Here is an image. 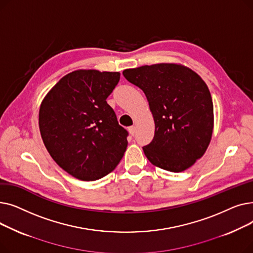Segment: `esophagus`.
Returning a JSON list of instances; mask_svg holds the SVG:
<instances>
[{"label":"esophagus","instance_id":"esophagus-1","mask_svg":"<svg viewBox=\"0 0 253 253\" xmlns=\"http://www.w3.org/2000/svg\"><path fill=\"white\" fill-rule=\"evenodd\" d=\"M128 130H129V132H130V134L133 136L134 134H135V131H136V127L135 126H130L129 128H128Z\"/></svg>","mask_w":253,"mask_h":253}]
</instances>
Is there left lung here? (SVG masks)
Returning <instances> with one entry per match:
<instances>
[{"label": "left lung", "instance_id": "1", "mask_svg": "<svg viewBox=\"0 0 253 253\" xmlns=\"http://www.w3.org/2000/svg\"><path fill=\"white\" fill-rule=\"evenodd\" d=\"M123 76L144 92L154 117V138L143 147L149 161L171 172L191 167L213 130V103L201 77L175 63L143 65Z\"/></svg>", "mask_w": 253, "mask_h": 253}]
</instances>
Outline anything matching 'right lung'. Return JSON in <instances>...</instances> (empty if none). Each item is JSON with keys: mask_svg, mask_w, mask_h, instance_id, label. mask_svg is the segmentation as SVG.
Listing matches in <instances>:
<instances>
[{"mask_svg": "<svg viewBox=\"0 0 253 253\" xmlns=\"http://www.w3.org/2000/svg\"><path fill=\"white\" fill-rule=\"evenodd\" d=\"M119 80L118 72L75 71L60 79L40 108L39 126L47 151L78 179L108 175L126 151L128 131L106 102Z\"/></svg>", "mask_w": 253, "mask_h": 253, "instance_id": "1", "label": "right lung"}]
</instances>
